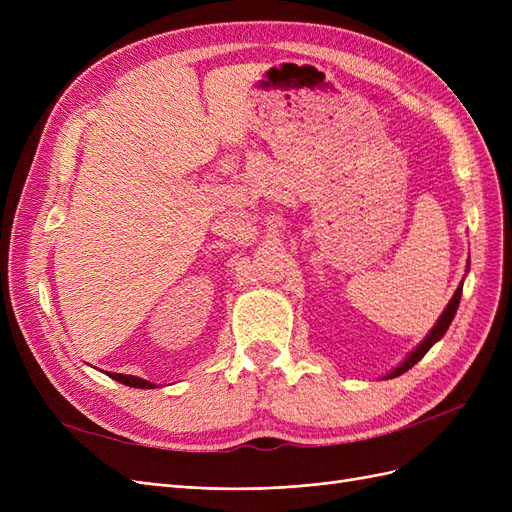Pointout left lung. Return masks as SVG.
Here are the masks:
<instances>
[{
    "mask_svg": "<svg viewBox=\"0 0 512 512\" xmlns=\"http://www.w3.org/2000/svg\"><path fill=\"white\" fill-rule=\"evenodd\" d=\"M461 290H463V284H459V288L455 290V294H453V299L448 301V305H446V309L442 312V316L438 318V322H436V327H433L431 331H429V335L423 339L421 344H418L408 356H406V361L401 363L399 367H395L391 374H386L384 378H397V376H401V374H406V371L410 369V367H414L418 361L423 359V356L429 352V348L438 342V339H442L444 337V333H446V329L451 327V322H453V318H455V314H457V307H459V299H461Z\"/></svg>",
    "mask_w": 512,
    "mask_h": 512,
    "instance_id": "obj_1",
    "label": "left lung"
}]
</instances>
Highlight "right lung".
Wrapping results in <instances>:
<instances>
[{
    "label": "right lung",
    "instance_id": "obj_1",
    "mask_svg": "<svg viewBox=\"0 0 512 512\" xmlns=\"http://www.w3.org/2000/svg\"><path fill=\"white\" fill-rule=\"evenodd\" d=\"M108 376L121 384L132 386V389H153V386H156V384H151V382H147L143 378H136V376H123V374H108Z\"/></svg>",
    "mask_w": 512,
    "mask_h": 512
}]
</instances>
